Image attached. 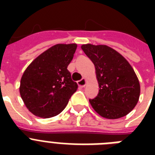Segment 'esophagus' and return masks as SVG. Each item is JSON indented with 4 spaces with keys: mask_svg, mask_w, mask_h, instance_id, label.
Masks as SVG:
<instances>
[{
    "mask_svg": "<svg viewBox=\"0 0 155 155\" xmlns=\"http://www.w3.org/2000/svg\"><path fill=\"white\" fill-rule=\"evenodd\" d=\"M86 83H87V81H86V79H84V78H83L82 80H79L77 82L78 85L80 86V87H85V85H86Z\"/></svg>",
    "mask_w": 155,
    "mask_h": 155,
    "instance_id": "34e87169",
    "label": "esophagus"
}]
</instances>
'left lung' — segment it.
<instances>
[{
	"label": "left lung",
	"mask_w": 155,
	"mask_h": 155,
	"mask_svg": "<svg viewBox=\"0 0 155 155\" xmlns=\"http://www.w3.org/2000/svg\"><path fill=\"white\" fill-rule=\"evenodd\" d=\"M81 48L96 68L99 93L89 100L100 116L118 119L131 112L140 97V84L129 62L106 45L84 44Z\"/></svg>",
	"instance_id": "1"
}]
</instances>
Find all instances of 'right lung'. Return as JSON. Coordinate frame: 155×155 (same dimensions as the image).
I'll return each mask as SVG.
<instances>
[{"instance_id":"add662e5","label":"right lung","mask_w":155,"mask_h":155,"mask_svg":"<svg viewBox=\"0 0 155 155\" xmlns=\"http://www.w3.org/2000/svg\"><path fill=\"white\" fill-rule=\"evenodd\" d=\"M77 45L56 44L38 55L23 73L20 95L30 113L42 118L58 115L65 108L77 84L68 66Z\"/></svg>"}]
</instances>
